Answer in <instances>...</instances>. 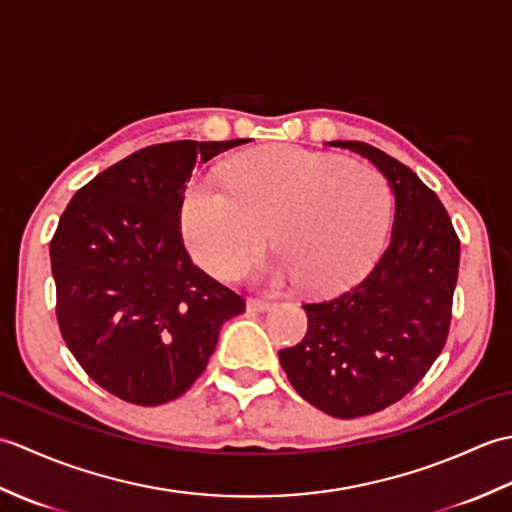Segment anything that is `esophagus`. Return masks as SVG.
I'll return each instance as SVG.
<instances>
[{"mask_svg": "<svg viewBox=\"0 0 512 512\" xmlns=\"http://www.w3.org/2000/svg\"><path fill=\"white\" fill-rule=\"evenodd\" d=\"M270 308H273V303H270V301H262V299H248V301H246V310L253 312V314L266 312V310H270Z\"/></svg>", "mask_w": 512, "mask_h": 512, "instance_id": "esophagus-1", "label": "esophagus"}]
</instances>
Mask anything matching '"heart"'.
Returning a JSON list of instances; mask_svg holds the SVG:
<instances>
[{
	"instance_id": "obj_1",
	"label": "heart",
	"mask_w": 512,
	"mask_h": 512,
	"mask_svg": "<svg viewBox=\"0 0 512 512\" xmlns=\"http://www.w3.org/2000/svg\"><path fill=\"white\" fill-rule=\"evenodd\" d=\"M226 184L198 182L182 204L191 255L220 279L244 275L273 231L275 279L325 295L365 275L385 244L394 193L369 165L279 145L233 160Z\"/></svg>"
}]
</instances>
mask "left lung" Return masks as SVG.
Here are the masks:
<instances>
[{
    "instance_id": "1",
    "label": "left lung",
    "mask_w": 512,
    "mask_h": 512,
    "mask_svg": "<svg viewBox=\"0 0 512 512\" xmlns=\"http://www.w3.org/2000/svg\"><path fill=\"white\" fill-rule=\"evenodd\" d=\"M330 145L385 173L396 195L394 228L358 284L303 303L308 332L279 361L303 400L347 420L394 405L436 363L451 328L460 237L438 195L402 162L358 140Z\"/></svg>"
}]
</instances>
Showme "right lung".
Segmentation results:
<instances>
[{
    "mask_svg": "<svg viewBox=\"0 0 512 512\" xmlns=\"http://www.w3.org/2000/svg\"><path fill=\"white\" fill-rule=\"evenodd\" d=\"M248 140L149 145L74 193L50 239L57 323L96 385L132 405L180 398L246 301L191 262L182 202L195 165Z\"/></svg>",
    "mask_w": 512,
    "mask_h": 512,
    "instance_id": "right-lung-1",
    "label": "right lung"
}]
</instances>
